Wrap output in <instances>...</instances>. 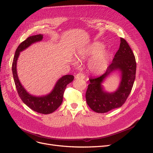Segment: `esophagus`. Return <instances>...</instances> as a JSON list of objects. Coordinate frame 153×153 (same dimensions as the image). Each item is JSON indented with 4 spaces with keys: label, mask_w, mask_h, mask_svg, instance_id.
Here are the masks:
<instances>
[{
    "label": "esophagus",
    "mask_w": 153,
    "mask_h": 153,
    "mask_svg": "<svg viewBox=\"0 0 153 153\" xmlns=\"http://www.w3.org/2000/svg\"><path fill=\"white\" fill-rule=\"evenodd\" d=\"M84 78H85V75L82 73H78L75 76L76 79H84Z\"/></svg>",
    "instance_id": "1"
}]
</instances>
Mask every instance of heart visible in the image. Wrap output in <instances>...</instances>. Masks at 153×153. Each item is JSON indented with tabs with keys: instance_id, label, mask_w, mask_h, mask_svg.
Returning <instances> with one entry per match:
<instances>
[{
	"instance_id": "heart-1",
	"label": "heart",
	"mask_w": 153,
	"mask_h": 153,
	"mask_svg": "<svg viewBox=\"0 0 153 153\" xmlns=\"http://www.w3.org/2000/svg\"><path fill=\"white\" fill-rule=\"evenodd\" d=\"M104 48L103 43L94 42L78 50L76 57L78 61H83L94 57L88 62V69L91 73L98 75L105 70L108 62V53L103 51Z\"/></svg>"
}]
</instances>
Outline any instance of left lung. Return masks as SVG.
<instances>
[{"mask_svg":"<svg viewBox=\"0 0 153 153\" xmlns=\"http://www.w3.org/2000/svg\"><path fill=\"white\" fill-rule=\"evenodd\" d=\"M137 64L135 57L126 41L121 38L117 52L106 72L97 78H90L85 93L87 105L97 113H105L121 106L126 101L135 79ZM118 70L122 73V80L114 93H107L101 85L109 74Z\"/></svg>","mask_w":153,"mask_h":153,"instance_id":"left-lung-1","label":"left lung"}]
</instances>
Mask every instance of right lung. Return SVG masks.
Segmentation results:
<instances>
[{"instance_id": "right-lung-1", "label": "right lung", "mask_w": 153, "mask_h": 153, "mask_svg": "<svg viewBox=\"0 0 153 153\" xmlns=\"http://www.w3.org/2000/svg\"><path fill=\"white\" fill-rule=\"evenodd\" d=\"M42 39V34L32 36L28 37L20 44L13 58L12 71L18 94L23 102L35 112L43 114H48L53 112L62 104L64 91L67 85L73 80L74 76L71 75H66L59 78L52 91L46 96L37 97L29 94L26 91L18 79L16 71L17 60L20 52L29 47L32 44L41 41Z\"/></svg>"}]
</instances>
